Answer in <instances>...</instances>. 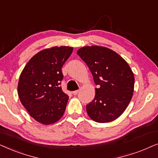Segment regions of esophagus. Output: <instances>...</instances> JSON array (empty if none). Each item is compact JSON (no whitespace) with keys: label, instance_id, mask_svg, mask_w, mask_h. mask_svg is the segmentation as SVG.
Wrapping results in <instances>:
<instances>
[{"label":"esophagus","instance_id":"34e87169","mask_svg":"<svg viewBox=\"0 0 158 158\" xmlns=\"http://www.w3.org/2000/svg\"><path fill=\"white\" fill-rule=\"evenodd\" d=\"M78 92H79V90H75V91L72 92V94H73V95H77V94H78Z\"/></svg>","mask_w":158,"mask_h":158}]
</instances>
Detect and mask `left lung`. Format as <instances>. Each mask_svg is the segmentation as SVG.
Here are the masks:
<instances>
[{"mask_svg": "<svg viewBox=\"0 0 158 158\" xmlns=\"http://www.w3.org/2000/svg\"><path fill=\"white\" fill-rule=\"evenodd\" d=\"M86 63L98 88L87 105L90 118L108 123L124 112L133 96L134 77L127 62L117 52L102 46H85L77 50Z\"/></svg>", "mask_w": 158, "mask_h": 158, "instance_id": "left-lung-1", "label": "left lung"}]
</instances>
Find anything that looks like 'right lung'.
I'll return each mask as SVG.
<instances>
[{"instance_id": "obj_1", "label": "right lung", "mask_w": 158, "mask_h": 158, "mask_svg": "<svg viewBox=\"0 0 158 158\" xmlns=\"http://www.w3.org/2000/svg\"><path fill=\"white\" fill-rule=\"evenodd\" d=\"M73 52L69 46L41 50L27 63L21 73L18 94L22 104L35 121L44 125L63 116L69 96L62 91L61 68Z\"/></svg>"}]
</instances>
